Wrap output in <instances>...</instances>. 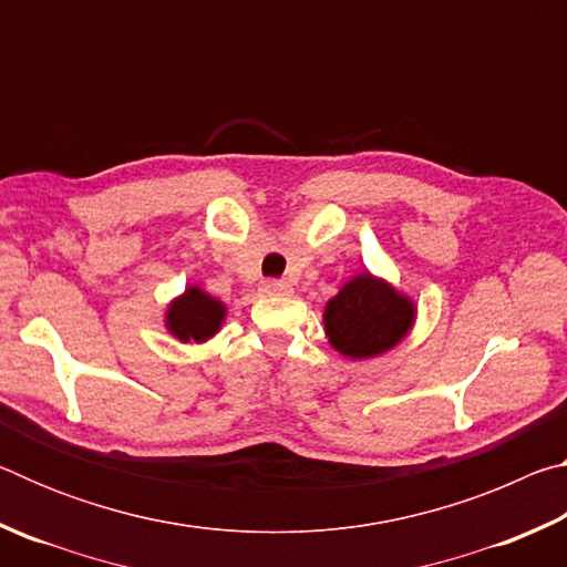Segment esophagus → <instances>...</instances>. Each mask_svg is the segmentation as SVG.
Listing matches in <instances>:
<instances>
[{
  "instance_id": "34e87169",
  "label": "esophagus",
  "mask_w": 567,
  "mask_h": 567,
  "mask_svg": "<svg viewBox=\"0 0 567 567\" xmlns=\"http://www.w3.org/2000/svg\"><path fill=\"white\" fill-rule=\"evenodd\" d=\"M262 292L270 295V297H285V295L292 292V287L287 285L285 280H267V282H262Z\"/></svg>"
}]
</instances>
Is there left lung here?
<instances>
[{"instance_id": "8db88e82", "label": "left lung", "mask_w": 567, "mask_h": 567, "mask_svg": "<svg viewBox=\"0 0 567 567\" xmlns=\"http://www.w3.org/2000/svg\"><path fill=\"white\" fill-rule=\"evenodd\" d=\"M417 307L388 280L370 272L354 275L324 305V334L350 360H368L405 340Z\"/></svg>"}]
</instances>
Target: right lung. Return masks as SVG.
<instances>
[{"label":"right lung","mask_w":567,"mask_h":567,"mask_svg":"<svg viewBox=\"0 0 567 567\" xmlns=\"http://www.w3.org/2000/svg\"><path fill=\"white\" fill-rule=\"evenodd\" d=\"M227 318V307L203 287L189 285L185 292L169 302L165 328L179 342H207L215 338Z\"/></svg>","instance_id":"add662e5"}]
</instances>
